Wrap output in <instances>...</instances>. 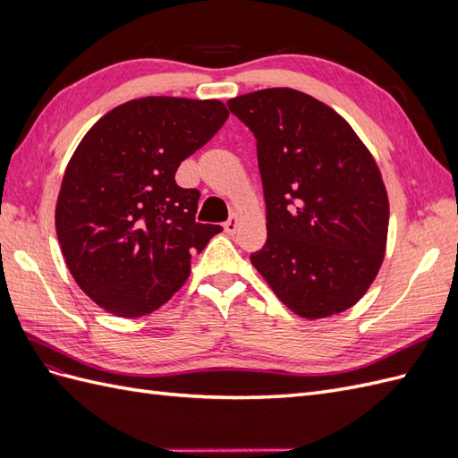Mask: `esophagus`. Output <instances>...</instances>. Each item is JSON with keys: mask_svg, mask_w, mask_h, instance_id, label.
<instances>
[{"mask_svg": "<svg viewBox=\"0 0 458 458\" xmlns=\"http://www.w3.org/2000/svg\"><path fill=\"white\" fill-rule=\"evenodd\" d=\"M224 229L227 234H234L239 229V216H231L225 224H224Z\"/></svg>", "mask_w": 458, "mask_h": 458, "instance_id": "obj_1", "label": "esophagus"}]
</instances>
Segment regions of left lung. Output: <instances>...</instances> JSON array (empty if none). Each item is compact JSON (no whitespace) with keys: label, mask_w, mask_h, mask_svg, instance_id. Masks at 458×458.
I'll return each instance as SVG.
<instances>
[{"label":"left lung","mask_w":458,"mask_h":458,"mask_svg":"<svg viewBox=\"0 0 458 458\" xmlns=\"http://www.w3.org/2000/svg\"><path fill=\"white\" fill-rule=\"evenodd\" d=\"M256 137L267 241L250 256L288 310L342 313L382 266L390 202L377 162L336 110L290 88L227 101Z\"/></svg>","instance_id":"obj_1"}]
</instances>
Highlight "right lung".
Instances as JSON below:
<instances>
[{
    "instance_id": "right-lung-1",
    "label": "right lung",
    "mask_w": 458,
    "mask_h": 458,
    "mask_svg": "<svg viewBox=\"0 0 458 458\" xmlns=\"http://www.w3.org/2000/svg\"><path fill=\"white\" fill-rule=\"evenodd\" d=\"M229 116L217 99L141 97L106 113L68 162L55 208L64 261L84 293L118 317L164 306L219 225L197 224L200 192L175 183L187 157Z\"/></svg>"
}]
</instances>
